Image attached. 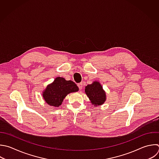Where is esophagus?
<instances>
[{"label":"esophagus","mask_w":159,"mask_h":159,"mask_svg":"<svg viewBox=\"0 0 159 159\" xmlns=\"http://www.w3.org/2000/svg\"><path fill=\"white\" fill-rule=\"evenodd\" d=\"M83 83H78V88H79V89H81L82 88H83Z\"/></svg>","instance_id":"obj_1"}]
</instances>
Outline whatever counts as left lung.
Returning a JSON list of instances; mask_svg holds the SVG:
<instances>
[{
    "label": "left lung",
    "mask_w": 159,
    "mask_h": 159,
    "mask_svg": "<svg viewBox=\"0 0 159 159\" xmlns=\"http://www.w3.org/2000/svg\"><path fill=\"white\" fill-rule=\"evenodd\" d=\"M84 91L91 104L95 107L103 104L106 100V92L99 81H95L92 84H88Z\"/></svg>",
    "instance_id": "obj_1"
}]
</instances>
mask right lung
Masks as SVG:
<instances>
[{"mask_svg": "<svg viewBox=\"0 0 159 159\" xmlns=\"http://www.w3.org/2000/svg\"><path fill=\"white\" fill-rule=\"evenodd\" d=\"M78 90V87L73 81H67L62 77H57L53 83L47 85L42 93V96L48 105L59 107L68 94Z\"/></svg>", "mask_w": 159, "mask_h": 159, "instance_id": "add662e5", "label": "right lung"}]
</instances>
